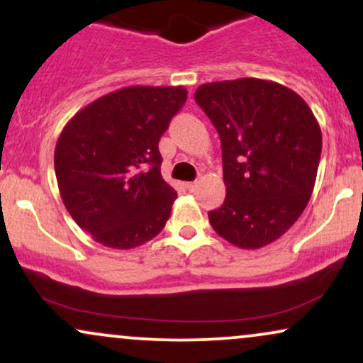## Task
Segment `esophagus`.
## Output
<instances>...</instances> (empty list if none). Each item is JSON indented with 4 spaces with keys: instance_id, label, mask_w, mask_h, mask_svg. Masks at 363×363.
I'll use <instances>...</instances> for the list:
<instances>
[{
    "instance_id": "esophagus-1",
    "label": "esophagus",
    "mask_w": 363,
    "mask_h": 363,
    "mask_svg": "<svg viewBox=\"0 0 363 363\" xmlns=\"http://www.w3.org/2000/svg\"><path fill=\"white\" fill-rule=\"evenodd\" d=\"M186 187L191 191V193H193V191H196V187H198V182H196V181L194 182H187Z\"/></svg>"
}]
</instances>
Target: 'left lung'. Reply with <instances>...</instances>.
<instances>
[{
	"label": "left lung",
	"instance_id": "left-lung-1",
	"mask_svg": "<svg viewBox=\"0 0 363 363\" xmlns=\"http://www.w3.org/2000/svg\"><path fill=\"white\" fill-rule=\"evenodd\" d=\"M194 101L222 141L223 205L208 213L240 249L280 239L309 203L323 136L311 107L277 82L239 78L198 86Z\"/></svg>",
	"mask_w": 363,
	"mask_h": 363
}]
</instances>
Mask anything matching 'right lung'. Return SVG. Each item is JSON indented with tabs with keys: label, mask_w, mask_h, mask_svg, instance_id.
Returning <instances> with one entry per match:
<instances>
[{
	"label": "right lung",
	"mask_w": 363,
	"mask_h": 363,
	"mask_svg": "<svg viewBox=\"0 0 363 363\" xmlns=\"http://www.w3.org/2000/svg\"><path fill=\"white\" fill-rule=\"evenodd\" d=\"M186 99L184 86H124L62 128L54 152L57 187L94 240L133 249L165 227L177 193L162 179L158 141Z\"/></svg>",
	"instance_id": "right-lung-1"
}]
</instances>
